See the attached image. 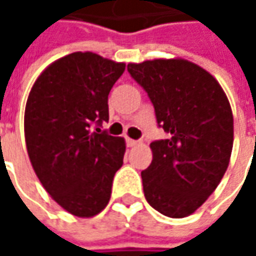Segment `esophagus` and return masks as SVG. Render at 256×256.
I'll use <instances>...</instances> for the list:
<instances>
[{"label":"esophagus","mask_w":256,"mask_h":256,"mask_svg":"<svg viewBox=\"0 0 256 256\" xmlns=\"http://www.w3.org/2000/svg\"><path fill=\"white\" fill-rule=\"evenodd\" d=\"M138 144V141H135V140H131V138H126V146H135Z\"/></svg>","instance_id":"obj_1"}]
</instances>
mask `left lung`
Listing matches in <instances>:
<instances>
[{
	"mask_svg": "<svg viewBox=\"0 0 256 256\" xmlns=\"http://www.w3.org/2000/svg\"><path fill=\"white\" fill-rule=\"evenodd\" d=\"M146 91L166 140L151 142L152 162L141 172L154 210L185 218L216 190L231 160L234 116L220 82L182 58L128 64Z\"/></svg>",
	"mask_w": 256,
	"mask_h": 256,
	"instance_id": "left-lung-1",
	"label": "left lung"
}]
</instances>
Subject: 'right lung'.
I'll return each instance as SVG.
<instances>
[{"label": "right lung", "mask_w": 256, "mask_h": 256, "mask_svg": "<svg viewBox=\"0 0 256 256\" xmlns=\"http://www.w3.org/2000/svg\"><path fill=\"white\" fill-rule=\"evenodd\" d=\"M125 64L72 52L50 64L32 85L24 115L26 151L45 191L65 211L91 218L108 205L125 141L101 130L108 95Z\"/></svg>", "instance_id": "1"}]
</instances>
